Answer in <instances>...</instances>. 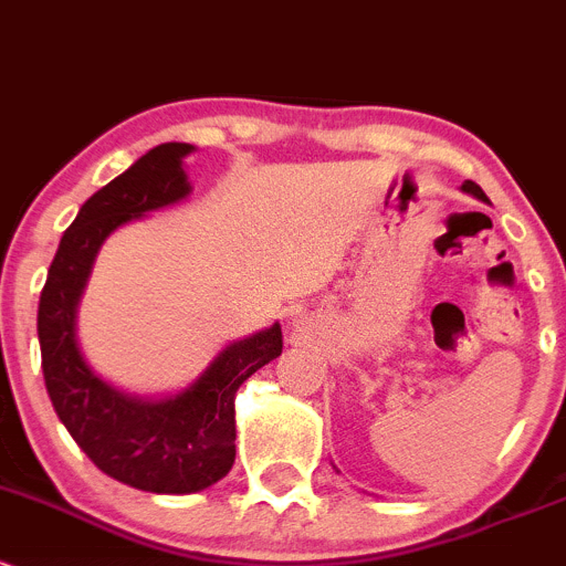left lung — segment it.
I'll use <instances>...</instances> for the list:
<instances>
[{"mask_svg": "<svg viewBox=\"0 0 566 566\" xmlns=\"http://www.w3.org/2000/svg\"><path fill=\"white\" fill-rule=\"evenodd\" d=\"M463 193H469V196H474V198H480V201H488V196L482 193V188L476 182H471V179H465L463 182Z\"/></svg>", "mask_w": 566, "mask_h": 566, "instance_id": "1", "label": "left lung"}]
</instances>
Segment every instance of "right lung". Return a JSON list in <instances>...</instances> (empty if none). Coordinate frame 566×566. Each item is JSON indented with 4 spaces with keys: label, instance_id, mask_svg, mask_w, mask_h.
Wrapping results in <instances>:
<instances>
[{
    "label": "right lung",
    "instance_id": "obj_1",
    "mask_svg": "<svg viewBox=\"0 0 566 566\" xmlns=\"http://www.w3.org/2000/svg\"><path fill=\"white\" fill-rule=\"evenodd\" d=\"M193 144L168 142L86 198L51 261L38 307L43 376L56 417L86 458L114 480L149 493H198L223 480L237 455V389L283 352L281 324L229 343L190 387L138 398L86 365L75 316L103 242L119 226L190 196L182 160Z\"/></svg>",
    "mask_w": 566,
    "mask_h": 566
}]
</instances>
